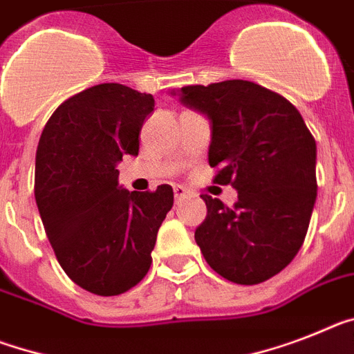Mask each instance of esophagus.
<instances>
[{
	"label": "esophagus",
	"mask_w": 354,
	"mask_h": 354,
	"mask_svg": "<svg viewBox=\"0 0 354 354\" xmlns=\"http://www.w3.org/2000/svg\"><path fill=\"white\" fill-rule=\"evenodd\" d=\"M187 194H189V191H187L185 187L182 185L174 187V198H176V201H182L183 198H187Z\"/></svg>",
	"instance_id": "esophagus-1"
}]
</instances>
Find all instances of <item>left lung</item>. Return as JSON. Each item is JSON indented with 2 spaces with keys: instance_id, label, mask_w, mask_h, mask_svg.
Segmentation results:
<instances>
[{
  "instance_id": "8db88e82",
  "label": "left lung",
  "mask_w": 354,
  "mask_h": 354,
  "mask_svg": "<svg viewBox=\"0 0 354 354\" xmlns=\"http://www.w3.org/2000/svg\"><path fill=\"white\" fill-rule=\"evenodd\" d=\"M182 102L212 124L214 182L237 191L234 207L201 194L207 218L194 239L205 261L236 284L277 275L301 250L317 200V144L283 95L250 81L183 86Z\"/></svg>"
}]
</instances>
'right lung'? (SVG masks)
<instances>
[{
    "mask_svg": "<svg viewBox=\"0 0 354 354\" xmlns=\"http://www.w3.org/2000/svg\"><path fill=\"white\" fill-rule=\"evenodd\" d=\"M151 93L106 82L59 106L35 154V203L68 277L100 297L126 293L151 268L156 234L172 207V187H118L124 154H138Z\"/></svg>",
    "mask_w": 354,
    "mask_h": 354,
    "instance_id": "obj_1",
    "label": "right lung"
}]
</instances>
